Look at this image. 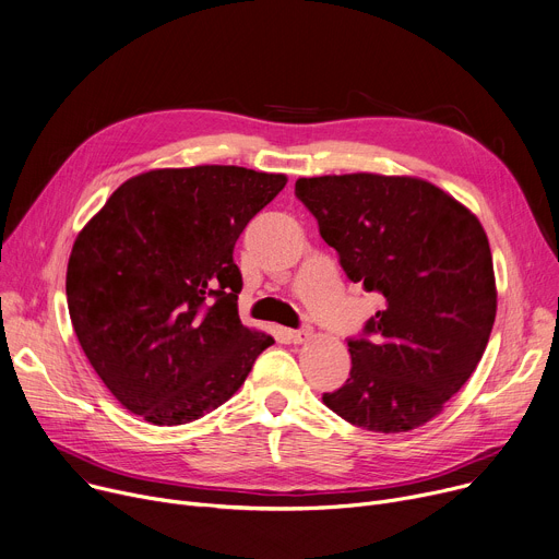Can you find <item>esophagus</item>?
<instances>
[{"label":"esophagus","mask_w":559,"mask_h":559,"mask_svg":"<svg viewBox=\"0 0 559 559\" xmlns=\"http://www.w3.org/2000/svg\"><path fill=\"white\" fill-rule=\"evenodd\" d=\"M311 335H313V329H311V326H302V329H290V331H288V337H290L293 342H297V345H302V342L311 340Z\"/></svg>","instance_id":"34e87169"}]
</instances>
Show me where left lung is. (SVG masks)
<instances>
[{"label": "left lung", "instance_id": "1", "mask_svg": "<svg viewBox=\"0 0 559 559\" xmlns=\"http://www.w3.org/2000/svg\"><path fill=\"white\" fill-rule=\"evenodd\" d=\"M352 282L384 297L349 340L352 371L329 409L369 432H409L441 414L477 369L497 316L492 252L479 219L416 177L297 179Z\"/></svg>", "mask_w": 559, "mask_h": 559}]
</instances>
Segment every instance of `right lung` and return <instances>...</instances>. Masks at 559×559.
Listing matches in <instances>:
<instances>
[{"label": "right lung", "instance_id": "add662e5", "mask_svg": "<svg viewBox=\"0 0 559 559\" xmlns=\"http://www.w3.org/2000/svg\"><path fill=\"white\" fill-rule=\"evenodd\" d=\"M286 186L237 165L124 181L75 237L67 302L84 356L124 409L183 425L224 405L273 337L241 324L233 250Z\"/></svg>", "mask_w": 559, "mask_h": 559}]
</instances>
